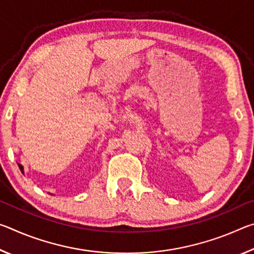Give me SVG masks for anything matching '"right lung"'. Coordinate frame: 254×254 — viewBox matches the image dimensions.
<instances>
[{
    "label": "right lung",
    "mask_w": 254,
    "mask_h": 254,
    "mask_svg": "<svg viewBox=\"0 0 254 254\" xmlns=\"http://www.w3.org/2000/svg\"><path fill=\"white\" fill-rule=\"evenodd\" d=\"M19 168H20V170H21V171H22V173H23V167H22V166H21V165H19Z\"/></svg>",
    "instance_id": "add662e5"
}]
</instances>
